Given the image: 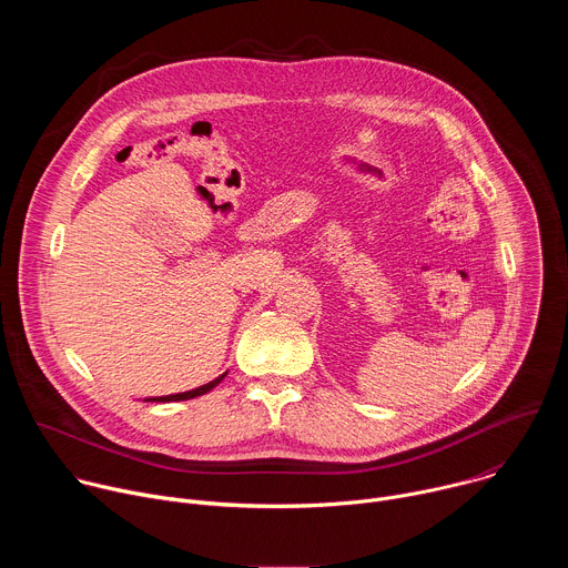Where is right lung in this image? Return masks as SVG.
I'll return each mask as SVG.
<instances>
[{
    "label": "right lung",
    "mask_w": 568,
    "mask_h": 568,
    "mask_svg": "<svg viewBox=\"0 0 568 568\" xmlns=\"http://www.w3.org/2000/svg\"><path fill=\"white\" fill-rule=\"evenodd\" d=\"M224 375H226V373H222L220 377H215V379H211V382H206V384H202V386H197V388H193V390L173 393V395H161V397H148V399H143V402H180V399H191V397L204 395V393H209L211 388H215V386L224 379Z\"/></svg>",
    "instance_id": "right-lung-1"
}]
</instances>
